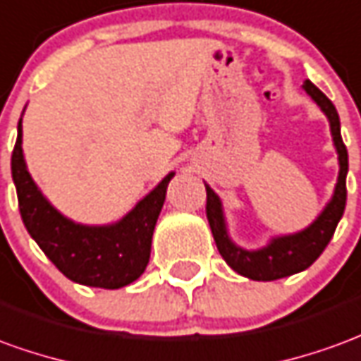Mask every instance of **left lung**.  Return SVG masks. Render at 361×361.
Segmentation results:
<instances>
[{
    "label": "left lung",
    "instance_id": "8db88e82",
    "mask_svg": "<svg viewBox=\"0 0 361 361\" xmlns=\"http://www.w3.org/2000/svg\"><path fill=\"white\" fill-rule=\"evenodd\" d=\"M305 92L312 97V102L317 103L322 109V113L330 121V133L332 140L336 146L340 162L338 183L334 188V195L330 199V203L324 207L321 215L317 216V221L307 226L305 231L287 236H277L269 242L268 246L259 248V250H244L240 246H236L226 233V223H224L223 205L221 199L213 189L205 185L207 189V219L211 233L216 242V248L221 252V256L231 268L244 277H250L254 281H274L281 277L299 274L311 266L314 259L319 258L322 250L329 246L332 234L338 226V221L344 215V207H346V173H348V150L342 142L340 135V119L336 107L332 105L329 97L311 84L309 80L303 84Z\"/></svg>",
    "mask_w": 361,
    "mask_h": 361
}]
</instances>
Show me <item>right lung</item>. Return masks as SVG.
I'll return each instance as SVG.
<instances>
[{
	"label": "right lung",
	"instance_id": "add662e5",
	"mask_svg": "<svg viewBox=\"0 0 361 361\" xmlns=\"http://www.w3.org/2000/svg\"><path fill=\"white\" fill-rule=\"evenodd\" d=\"M21 121L11 154L19 211L27 231L47 258L68 279L102 289H119L142 276L150 259L156 221L162 211L170 172L119 223L87 226L70 221L50 205L27 172L23 158Z\"/></svg>",
	"mask_w": 361,
	"mask_h": 361
}]
</instances>
